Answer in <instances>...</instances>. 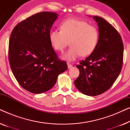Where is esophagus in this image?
Segmentation results:
<instances>
[{
	"instance_id": "1",
	"label": "esophagus",
	"mask_w": 130,
	"mask_h": 130,
	"mask_svg": "<svg viewBox=\"0 0 130 130\" xmlns=\"http://www.w3.org/2000/svg\"><path fill=\"white\" fill-rule=\"evenodd\" d=\"M67 66H68V68H69V69H70V68H71V67H72L73 66H72V64H71L70 63H67Z\"/></svg>"
}]
</instances>
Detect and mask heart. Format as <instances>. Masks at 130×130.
<instances>
[{
  "label": "heart",
  "instance_id": "1",
  "mask_svg": "<svg viewBox=\"0 0 130 130\" xmlns=\"http://www.w3.org/2000/svg\"><path fill=\"white\" fill-rule=\"evenodd\" d=\"M60 30L52 29L49 40L53 48L63 53L68 45L70 47L63 56L64 59L72 61L80 55L89 56L98 43L99 32L95 26L88 22L76 19H67L60 24Z\"/></svg>",
  "mask_w": 130,
  "mask_h": 130
}]
</instances>
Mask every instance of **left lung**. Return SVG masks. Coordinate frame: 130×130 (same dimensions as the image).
<instances>
[{
	"label": "left lung",
	"mask_w": 130,
	"mask_h": 130,
	"mask_svg": "<svg viewBox=\"0 0 130 130\" xmlns=\"http://www.w3.org/2000/svg\"><path fill=\"white\" fill-rule=\"evenodd\" d=\"M93 19L99 26V38L95 50L76 65L79 77L74 82L78 90L88 96H97L112 86L121 71L124 45L117 30L101 17Z\"/></svg>",
	"instance_id": "1"
}]
</instances>
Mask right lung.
Masks as SVG:
<instances>
[{
	"mask_svg": "<svg viewBox=\"0 0 130 130\" xmlns=\"http://www.w3.org/2000/svg\"><path fill=\"white\" fill-rule=\"evenodd\" d=\"M57 18L54 12H39L18 24L9 42L10 68L19 84L33 93H41L56 84L67 70L51 45L49 32Z\"/></svg>",
	"mask_w": 130,
	"mask_h": 130,
	"instance_id": "obj_1",
	"label": "right lung"
}]
</instances>
